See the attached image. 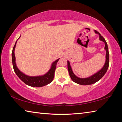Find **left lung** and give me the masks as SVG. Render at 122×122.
Listing matches in <instances>:
<instances>
[{"label": "left lung", "mask_w": 122, "mask_h": 122, "mask_svg": "<svg viewBox=\"0 0 122 122\" xmlns=\"http://www.w3.org/2000/svg\"><path fill=\"white\" fill-rule=\"evenodd\" d=\"M95 32L96 34H98L100 36V40L103 41L104 42L105 44V47L104 49L106 51V62L103 68L101 69L100 71L97 72L95 74H94V75H92L90 77H86V78H80L78 77L77 76H76L75 74H74L72 71V69L71 68V65L69 61H67V65H68V72L69 74V75L71 76V80H73L75 83H77L78 84H81V85H90V84H94L96 83V82L98 81L99 80L102 78L103 76L104 75V74L106 73L107 70L108 69L109 65V50H108V45L106 41L105 40L104 38L101 36V35L98 32H97L96 30H95Z\"/></svg>", "instance_id": "obj_1"}]
</instances>
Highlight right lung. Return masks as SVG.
Listing matches in <instances>:
<instances>
[{
	"mask_svg": "<svg viewBox=\"0 0 122 122\" xmlns=\"http://www.w3.org/2000/svg\"><path fill=\"white\" fill-rule=\"evenodd\" d=\"M20 38V36L19 39ZM16 40L14 46L12 50V63H13V67L14 72L16 74L19 78L21 81L24 82L27 85L33 87H41V86H45L47 84L51 83L52 82L54 77V73L57 62H58L60 59H57L54 62H53L51 64V69L46 74L44 75L37 76H30L26 75L21 72L20 70L18 68L17 66L15 63V57L14 54V50L16 46V44L17 42Z\"/></svg>",
	"mask_w": 122,
	"mask_h": 122,
	"instance_id": "obj_1",
	"label": "right lung"
}]
</instances>
